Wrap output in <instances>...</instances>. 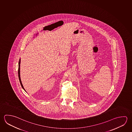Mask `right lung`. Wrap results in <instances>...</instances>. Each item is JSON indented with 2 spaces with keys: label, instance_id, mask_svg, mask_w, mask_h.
I'll use <instances>...</instances> for the list:
<instances>
[{
  "label": "right lung",
  "instance_id": "right-lung-1",
  "mask_svg": "<svg viewBox=\"0 0 132 132\" xmlns=\"http://www.w3.org/2000/svg\"><path fill=\"white\" fill-rule=\"evenodd\" d=\"M20 61H21V59H19V69H18V76H19V81H20V84H21V86H22V88H23V89L25 90V89H24V88H23V84H22V82H21V78H20ZM25 91H26V90H25Z\"/></svg>",
  "mask_w": 132,
  "mask_h": 132
}]
</instances>
